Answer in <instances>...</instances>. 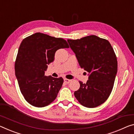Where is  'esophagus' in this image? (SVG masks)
<instances>
[{
	"label": "esophagus",
	"mask_w": 134,
	"mask_h": 134,
	"mask_svg": "<svg viewBox=\"0 0 134 134\" xmlns=\"http://www.w3.org/2000/svg\"><path fill=\"white\" fill-rule=\"evenodd\" d=\"M71 81V80H69V79H64V82H65V83L68 84V83H69Z\"/></svg>",
	"instance_id": "obj_1"
}]
</instances>
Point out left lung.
I'll return each mask as SVG.
<instances>
[{
    "instance_id": "left-lung-1",
    "label": "left lung",
    "mask_w": 134,
    "mask_h": 134,
    "mask_svg": "<svg viewBox=\"0 0 134 134\" xmlns=\"http://www.w3.org/2000/svg\"><path fill=\"white\" fill-rule=\"evenodd\" d=\"M81 68L88 72L87 83L80 81L74 95L82 105L94 108L107 99L117 72V57L108 41L95 35L68 40Z\"/></svg>"
}]
</instances>
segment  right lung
Returning <instances> with one entry per match:
<instances>
[{
	"mask_svg": "<svg viewBox=\"0 0 134 134\" xmlns=\"http://www.w3.org/2000/svg\"><path fill=\"white\" fill-rule=\"evenodd\" d=\"M66 41L42 33L24 38L20 44L15 63V74L20 91L26 101L36 107L51 104L62 87L63 79L45 75L55 53L69 48Z\"/></svg>",
	"mask_w": 134,
	"mask_h": 134,
	"instance_id": "right-lung-1",
	"label": "right lung"
}]
</instances>
